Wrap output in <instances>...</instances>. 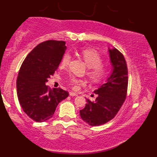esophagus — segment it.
Instances as JSON below:
<instances>
[{
	"mask_svg": "<svg viewBox=\"0 0 157 157\" xmlns=\"http://www.w3.org/2000/svg\"><path fill=\"white\" fill-rule=\"evenodd\" d=\"M69 95H70L71 96H78V94H77L76 93H75V92L70 91V92H69Z\"/></svg>",
	"mask_w": 157,
	"mask_h": 157,
	"instance_id": "obj_1",
	"label": "esophagus"
}]
</instances>
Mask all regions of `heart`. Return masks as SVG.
<instances>
[{
  "label": "heart",
  "mask_w": 157,
  "mask_h": 157,
  "mask_svg": "<svg viewBox=\"0 0 157 157\" xmlns=\"http://www.w3.org/2000/svg\"><path fill=\"white\" fill-rule=\"evenodd\" d=\"M85 63L89 67V75L94 81L99 82L102 81L106 76V68L103 65L102 58L97 51L93 49H83L81 51ZM71 60V56L68 53H64L61 61L62 67H66L68 65ZM70 83L75 89H77L79 85L84 84L85 81L81 79L72 77L70 79Z\"/></svg>",
  "instance_id": "b5f03b06"
}]
</instances>
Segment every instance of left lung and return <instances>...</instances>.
<instances>
[{
    "mask_svg": "<svg viewBox=\"0 0 157 157\" xmlns=\"http://www.w3.org/2000/svg\"><path fill=\"white\" fill-rule=\"evenodd\" d=\"M112 71L106 82L94 92L97 94L94 101L86 99L84 109L80 110L81 118L90 126H100L117 115L126 97L128 70L122 53L117 48H109Z\"/></svg>",
    "mask_w": 157,
    "mask_h": 157,
    "instance_id": "8db88e82",
    "label": "left lung"
}]
</instances>
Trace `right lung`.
<instances>
[{"label":"right lung","mask_w":157,"mask_h":157,"mask_svg":"<svg viewBox=\"0 0 157 157\" xmlns=\"http://www.w3.org/2000/svg\"><path fill=\"white\" fill-rule=\"evenodd\" d=\"M66 50L63 40L40 43L23 61L16 81L17 95L23 110L36 122L51 119L61 101L68 96L61 88L51 89L46 86L54 74Z\"/></svg>","instance_id":"add662e5"}]
</instances>
